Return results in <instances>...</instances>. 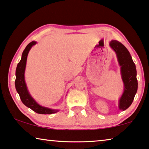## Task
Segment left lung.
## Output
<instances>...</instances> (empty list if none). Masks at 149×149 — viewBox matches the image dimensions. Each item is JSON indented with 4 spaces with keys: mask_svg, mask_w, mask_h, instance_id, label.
Instances as JSON below:
<instances>
[{
    "mask_svg": "<svg viewBox=\"0 0 149 149\" xmlns=\"http://www.w3.org/2000/svg\"><path fill=\"white\" fill-rule=\"evenodd\" d=\"M110 46L116 53L120 66L122 79L124 83V92L119 100V110H125L131 105L138 89L136 65L126 47L120 42L112 40Z\"/></svg>",
    "mask_w": 149,
    "mask_h": 149,
    "instance_id": "obj_1",
    "label": "left lung"
}]
</instances>
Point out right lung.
<instances>
[{
	"instance_id": "obj_1",
	"label": "right lung",
	"mask_w": 149,
	"mask_h": 149,
	"mask_svg": "<svg viewBox=\"0 0 149 149\" xmlns=\"http://www.w3.org/2000/svg\"><path fill=\"white\" fill-rule=\"evenodd\" d=\"M37 43L36 41H33L28 44L23 51L22 54L21 59L18 63L16 69V79H15V88L17 92L19 94L22 102L26 106L29 108L34 112L41 114H51L58 112V110H53L50 108L43 107L40 106L36 101L31 96L26 88L25 81V71L26 68V59H27L28 53L31 48Z\"/></svg>"
}]
</instances>
